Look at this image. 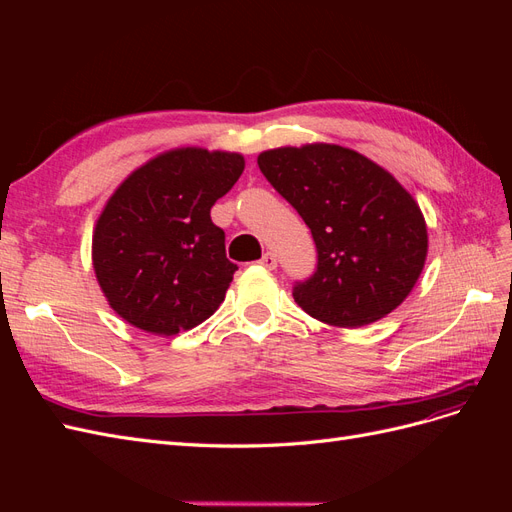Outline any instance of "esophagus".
Segmentation results:
<instances>
[{
  "label": "esophagus",
  "instance_id": "esophagus-1",
  "mask_svg": "<svg viewBox=\"0 0 512 512\" xmlns=\"http://www.w3.org/2000/svg\"><path fill=\"white\" fill-rule=\"evenodd\" d=\"M260 265L265 267V269H269V271H273L275 267H277V258H275V254H271V252H267L265 256L260 258Z\"/></svg>",
  "mask_w": 512,
  "mask_h": 512
}]
</instances>
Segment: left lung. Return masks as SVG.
<instances>
[{
  "label": "left lung",
  "instance_id": "1",
  "mask_svg": "<svg viewBox=\"0 0 512 512\" xmlns=\"http://www.w3.org/2000/svg\"><path fill=\"white\" fill-rule=\"evenodd\" d=\"M258 166L312 230L318 267L292 290L303 312L356 329L404 303L425 267L427 224L389 170L329 143L262 151Z\"/></svg>",
  "mask_w": 512,
  "mask_h": 512
}]
</instances>
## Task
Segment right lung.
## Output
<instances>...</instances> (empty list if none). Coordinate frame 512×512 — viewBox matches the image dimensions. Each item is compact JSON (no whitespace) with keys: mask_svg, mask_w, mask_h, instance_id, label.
Returning <instances> with one entry per match:
<instances>
[{"mask_svg":"<svg viewBox=\"0 0 512 512\" xmlns=\"http://www.w3.org/2000/svg\"><path fill=\"white\" fill-rule=\"evenodd\" d=\"M241 153L179 147L121 181L94 228L91 260L104 297L132 327L177 335L205 322L237 271L211 207L237 183Z\"/></svg>","mask_w":512,"mask_h":512,"instance_id":"add662e5","label":"right lung"}]
</instances>
